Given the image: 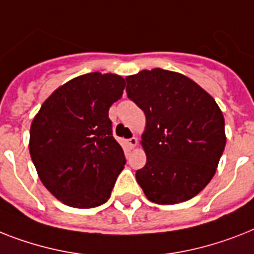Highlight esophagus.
Wrapping results in <instances>:
<instances>
[{
    "label": "esophagus",
    "instance_id": "obj_1",
    "mask_svg": "<svg viewBox=\"0 0 254 254\" xmlns=\"http://www.w3.org/2000/svg\"><path fill=\"white\" fill-rule=\"evenodd\" d=\"M137 143H138V139L135 137H131L130 139H127V145L130 146L131 148L135 147V146H137Z\"/></svg>",
    "mask_w": 254,
    "mask_h": 254
}]
</instances>
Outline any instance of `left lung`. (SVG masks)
Wrapping results in <instances>:
<instances>
[{
  "mask_svg": "<svg viewBox=\"0 0 254 254\" xmlns=\"http://www.w3.org/2000/svg\"><path fill=\"white\" fill-rule=\"evenodd\" d=\"M127 98L145 112L147 162L135 172L146 197L174 205L197 195L215 174L226 146L224 117L198 84L164 69L127 78Z\"/></svg>",
  "mask_w": 254,
  "mask_h": 254,
  "instance_id": "1",
  "label": "left lung"
}]
</instances>
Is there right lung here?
Wrapping results in <instances>:
<instances>
[{
    "instance_id": "add662e5",
    "label": "right lung",
    "mask_w": 254,
    "mask_h": 254,
    "mask_svg": "<svg viewBox=\"0 0 254 254\" xmlns=\"http://www.w3.org/2000/svg\"><path fill=\"white\" fill-rule=\"evenodd\" d=\"M125 79L90 73L57 88L31 124L30 154L41 183L78 209L106 203L127 159L113 138L108 111Z\"/></svg>"
}]
</instances>
